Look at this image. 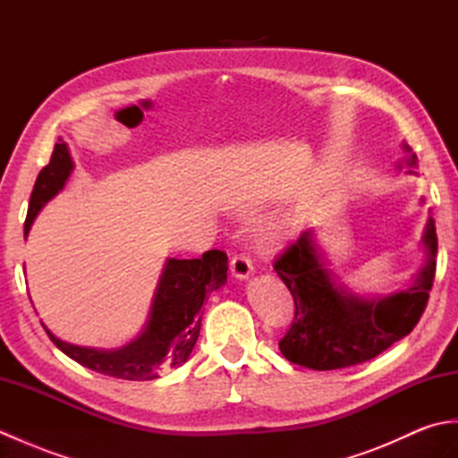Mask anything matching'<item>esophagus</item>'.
<instances>
[{
    "label": "esophagus",
    "instance_id": "1",
    "mask_svg": "<svg viewBox=\"0 0 458 458\" xmlns=\"http://www.w3.org/2000/svg\"><path fill=\"white\" fill-rule=\"evenodd\" d=\"M230 269H232V276H234V277L246 279L248 276H251V271H254V264H251L250 256L236 254L234 258L230 259Z\"/></svg>",
    "mask_w": 458,
    "mask_h": 458
}]
</instances>
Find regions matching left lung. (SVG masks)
I'll return each mask as SVG.
<instances>
[{"label": "left lung", "mask_w": 458, "mask_h": 458, "mask_svg": "<svg viewBox=\"0 0 458 458\" xmlns=\"http://www.w3.org/2000/svg\"><path fill=\"white\" fill-rule=\"evenodd\" d=\"M407 151H411L405 145ZM410 165H417L411 155ZM427 264L415 285L386 299H360L338 289L320 261L310 232H303L274 259L295 301V317L279 350L289 362L310 369L364 364L407 336L429 301L437 269V232L429 218L423 234Z\"/></svg>", "instance_id": "8db88e82"}]
</instances>
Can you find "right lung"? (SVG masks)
I'll use <instances>...</instances> for the list:
<instances>
[{"label": "right lung", "mask_w": 458, "mask_h": 458, "mask_svg": "<svg viewBox=\"0 0 458 458\" xmlns=\"http://www.w3.org/2000/svg\"><path fill=\"white\" fill-rule=\"evenodd\" d=\"M72 171V159L63 140L55 145L51 161L41 169L29 200L25 236L38 210L64 187ZM228 274V256L222 250L204 251L199 259H169L163 269L153 299L149 323L143 333L118 350H96L63 343L51 330L48 338L56 348L94 372L143 382L159 377L163 369L187 362L200 333V307L204 297L224 285Z\"/></svg>", "instance_id": "1"}]
</instances>
